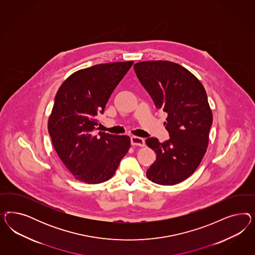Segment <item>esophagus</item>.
Here are the masks:
<instances>
[{
	"label": "esophagus",
	"instance_id": "esophagus-1",
	"mask_svg": "<svg viewBox=\"0 0 255 255\" xmlns=\"http://www.w3.org/2000/svg\"><path fill=\"white\" fill-rule=\"evenodd\" d=\"M131 144L132 146H138V147H144L145 146V140L138 136H131Z\"/></svg>",
	"mask_w": 255,
	"mask_h": 255
}]
</instances>
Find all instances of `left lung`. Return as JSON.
<instances>
[{"label":"left lung","instance_id":"left-lung-1","mask_svg":"<svg viewBox=\"0 0 255 255\" xmlns=\"http://www.w3.org/2000/svg\"><path fill=\"white\" fill-rule=\"evenodd\" d=\"M139 81L158 109L168 116L164 123L170 138L146 140L156 153L147 178L160 185H175L192 176L209 146L213 115L206 90L189 70L169 61H147L133 65Z\"/></svg>","mask_w":255,"mask_h":255}]
</instances>
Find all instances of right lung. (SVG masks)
Listing matches in <instances>:
<instances>
[{"mask_svg":"<svg viewBox=\"0 0 255 255\" xmlns=\"http://www.w3.org/2000/svg\"><path fill=\"white\" fill-rule=\"evenodd\" d=\"M132 63H101L78 70L57 92L47 129L57 154L77 180L98 184L110 179L131 147L127 135L95 131L97 116Z\"/></svg>","mask_w":255,"mask_h":255,"instance_id":"1","label":"right lung"}]
</instances>
